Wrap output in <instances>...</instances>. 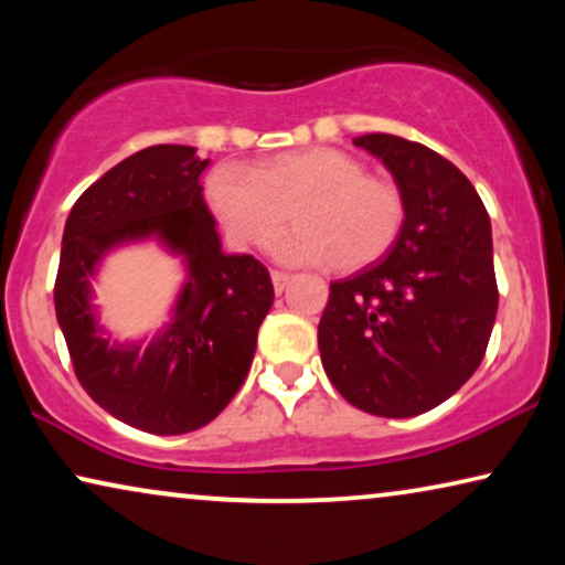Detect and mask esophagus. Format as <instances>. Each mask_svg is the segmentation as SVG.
<instances>
[{
  "label": "esophagus",
  "instance_id": "34e87169",
  "mask_svg": "<svg viewBox=\"0 0 565 565\" xmlns=\"http://www.w3.org/2000/svg\"><path fill=\"white\" fill-rule=\"evenodd\" d=\"M290 282V275L288 273H280V269H273V285H275V292H282L288 288Z\"/></svg>",
  "mask_w": 565,
  "mask_h": 565
}]
</instances>
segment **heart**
I'll return each instance as SVG.
<instances>
[{"label": "heart", "instance_id": "heart-1", "mask_svg": "<svg viewBox=\"0 0 565 565\" xmlns=\"http://www.w3.org/2000/svg\"><path fill=\"white\" fill-rule=\"evenodd\" d=\"M205 203L238 246H262L288 221L273 252L288 265H331L358 273L375 265L398 242L406 203L396 184L370 177L350 153L313 146L267 159L257 169L215 167L205 180Z\"/></svg>", "mask_w": 565, "mask_h": 565}]
</instances>
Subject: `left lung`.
Returning a JSON list of instances; mask_svg holds the SVG:
<instances>
[{
    "label": "left lung",
    "instance_id": "left-lung-1",
    "mask_svg": "<svg viewBox=\"0 0 565 565\" xmlns=\"http://www.w3.org/2000/svg\"><path fill=\"white\" fill-rule=\"evenodd\" d=\"M354 146L393 174L406 221L385 259L329 285L321 362L352 406L406 419L481 365L499 308L491 221L468 177L427 146L388 134Z\"/></svg>",
    "mask_w": 565,
    "mask_h": 565
}]
</instances>
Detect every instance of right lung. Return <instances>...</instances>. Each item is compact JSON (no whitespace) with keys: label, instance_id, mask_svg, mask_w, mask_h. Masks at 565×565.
Instances as JSON below:
<instances>
[{"label":"right lung","instance_id":"obj_1","mask_svg":"<svg viewBox=\"0 0 565 565\" xmlns=\"http://www.w3.org/2000/svg\"><path fill=\"white\" fill-rule=\"evenodd\" d=\"M207 164L192 146L136 151L82 192L61 244L53 303L74 373L107 414L151 435L200 429L228 406L275 300L259 259L221 249L200 188ZM143 237L182 256L189 280L173 321L149 345H110L90 306V277L107 250Z\"/></svg>","mask_w":565,"mask_h":565}]
</instances>
